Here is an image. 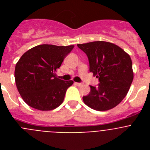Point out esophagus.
<instances>
[{"instance_id": "obj_1", "label": "esophagus", "mask_w": 150, "mask_h": 150, "mask_svg": "<svg viewBox=\"0 0 150 150\" xmlns=\"http://www.w3.org/2000/svg\"><path fill=\"white\" fill-rule=\"evenodd\" d=\"M75 84H76V86H83V83H75Z\"/></svg>"}]
</instances>
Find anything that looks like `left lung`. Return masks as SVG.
<instances>
[{
	"mask_svg": "<svg viewBox=\"0 0 150 150\" xmlns=\"http://www.w3.org/2000/svg\"><path fill=\"white\" fill-rule=\"evenodd\" d=\"M77 46L86 54L89 71L98 78L97 87L83 97L84 103L98 111L110 110L126 96L133 81L131 57L120 46L105 41H95Z\"/></svg>",
	"mask_w": 150,
	"mask_h": 150,
	"instance_id": "left-lung-1",
	"label": "left lung"
}]
</instances>
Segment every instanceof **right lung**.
I'll use <instances>...</instances> for the list:
<instances>
[{
  "label": "right lung",
  "mask_w": 150,
  "mask_h": 150,
  "mask_svg": "<svg viewBox=\"0 0 150 150\" xmlns=\"http://www.w3.org/2000/svg\"><path fill=\"white\" fill-rule=\"evenodd\" d=\"M74 46L43 44L22 55L16 64L17 89L28 105L40 110H52L63 102L72 80L64 81L55 71Z\"/></svg>",
  "instance_id": "right-lung-1"
}]
</instances>
